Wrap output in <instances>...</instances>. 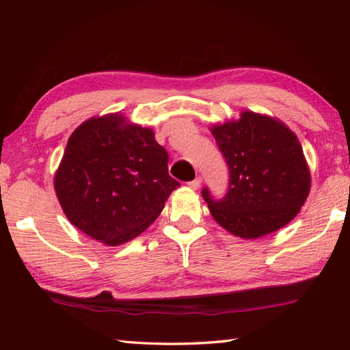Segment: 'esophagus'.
Listing matches in <instances>:
<instances>
[{"mask_svg":"<svg viewBox=\"0 0 350 350\" xmlns=\"http://www.w3.org/2000/svg\"><path fill=\"white\" fill-rule=\"evenodd\" d=\"M200 185H202V179H200V177H196L194 180L188 182V187H189V188H192V189H198V188H200Z\"/></svg>","mask_w":350,"mask_h":350,"instance_id":"34e87169","label":"esophagus"}]
</instances>
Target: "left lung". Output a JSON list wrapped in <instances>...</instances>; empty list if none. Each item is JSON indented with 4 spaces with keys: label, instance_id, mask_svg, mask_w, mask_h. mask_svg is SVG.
<instances>
[{
    "label": "left lung",
    "instance_id": "1",
    "mask_svg": "<svg viewBox=\"0 0 350 350\" xmlns=\"http://www.w3.org/2000/svg\"><path fill=\"white\" fill-rule=\"evenodd\" d=\"M228 165L221 200L202 191L213 219L227 232L256 239L292 221L308 197L311 177L295 133L277 118L243 111L236 122L212 128Z\"/></svg>",
    "mask_w": 350,
    "mask_h": 350
}]
</instances>
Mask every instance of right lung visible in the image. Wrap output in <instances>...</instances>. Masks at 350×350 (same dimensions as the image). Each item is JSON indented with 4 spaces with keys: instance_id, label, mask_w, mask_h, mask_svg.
I'll use <instances>...</instances> for the list:
<instances>
[{
    "instance_id": "1",
    "label": "right lung",
    "mask_w": 350,
    "mask_h": 350,
    "mask_svg": "<svg viewBox=\"0 0 350 350\" xmlns=\"http://www.w3.org/2000/svg\"><path fill=\"white\" fill-rule=\"evenodd\" d=\"M179 187L153 131L118 113L93 117L73 131L54 180L68 219L111 247L143 233Z\"/></svg>"
}]
</instances>
